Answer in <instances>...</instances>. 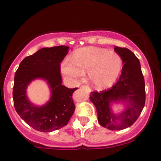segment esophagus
Here are the masks:
<instances>
[{"instance_id":"esophagus-1","label":"esophagus","mask_w":161,"mask_h":161,"mask_svg":"<svg viewBox=\"0 0 161 161\" xmlns=\"http://www.w3.org/2000/svg\"><path fill=\"white\" fill-rule=\"evenodd\" d=\"M80 88L81 89H86V90H88L89 92L90 91V87H89V86H81Z\"/></svg>"}]
</instances>
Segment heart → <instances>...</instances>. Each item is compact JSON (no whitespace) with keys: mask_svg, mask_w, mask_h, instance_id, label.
<instances>
[{"mask_svg":"<svg viewBox=\"0 0 161 161\" xmlns=\"http://www.w3.org/2000/svg\"><path fill=\"white\" fill-rule=\"evenodd\" d=\"M122 68V59L117 53L93 46L76 49L72 60L65 59L60 66L62 73L75 80L83 77L88 71L89 80L99 90L112 86Z\"/></svg>","mask_w":161,"mask_h":161,"instance_id":"obj_1","label":"heart"}]
</instances>
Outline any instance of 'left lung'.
Instances as JSON below:
<instances>
[{
	"instance_id": "obj_1",
	"label": "left lung",
	"mask_w": 161,
	"mask_h": 161,
	"mask_svg": "<svg viewBox=\"0 0 161 161\" xmlns=\"http://www.w3.org/2000/svg\"><path fill=\"white\" fill-rule=\"evenodd\" d=\"M114 50L124 64L121 75L110 89L91 92L90 100L96 107L98 123L108 130H120L130 127L139 117L145 106L146 90L140 61L134 53L118 46ZM114 103L124 104L120 114L112 111Z\"/></svg>"
}]
</instances>
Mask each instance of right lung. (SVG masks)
<instances>
[{"label":"right lung","mask_w":161,"mask_h":161,"mask_svg":"<svg viewBox=\"0 0 161 161\" xmlns=\"http://www.w3.org/2000/svg\"><path fill=\"white\" fill-rule=\"evenodd\" d=\"M68 46L42 48L20 63L14 78L13 101L18 115L35 130L51 132L68 124L75 112L72 93L77 88L62 85L60 63L68 53ZM46 80L51 98L46 104L36 106L28 98L27 86L32 80Z\"/></svg>","instance_id":"obj_1"}]
</instances>
